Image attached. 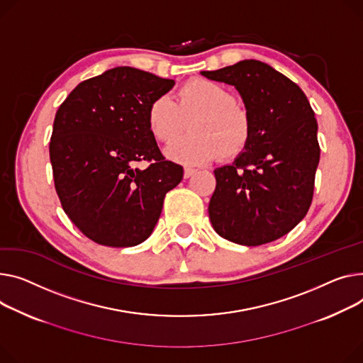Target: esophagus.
Instances as JSON below:
<instances>
[{"label":"esophagus","mask_w":363,"mask_h":363,"mask_svg":"<svg viewBox=\"0 0 363 363\" xmlns=\"http://www.w3.org/2000/svg\"><path fill=\"white\" fill-rule=\"evenodd\" d=\"M194 174H196V169H192V167H185L184 169V178L185 179H188L189 177H192Z\"/></svg>","instance_id":"1"}]
</instances>
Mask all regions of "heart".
Masks as SVG:
<instances>
[{"mask_svg":"<svg viewBox=\"0 0 363 363\" xmlns=\"http://www.w3.org/2000/svg\"><path fill=\"white\" fill-rule=\"evenodd\" d=\"M178 104L162 94L152 101L147 124L157 141L167 143L191 123L193 133L172 141L166 156L178 163L201 164L217 156L228 160L242 153L252 134L250 113L225 86L196 79L178 90Z\"/></svg>","mask_w":363,"mask_h":363,"instance_id":"obj_1","label":"heart"}]
</instances>
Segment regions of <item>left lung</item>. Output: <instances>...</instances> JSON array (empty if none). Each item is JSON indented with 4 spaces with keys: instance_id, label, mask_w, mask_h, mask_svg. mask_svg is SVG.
Here are the masks:
<instances>
[{
    "instance_id": "8db88e82",
    "label": "left lung",
    "mask_w": 363,
    "mask_h": 363,
    "mask_svg": "<svg viewBox=\"0 0 363 363\" xmlns=\"http://www.w3.org/2000/svg\"><path fill=\"white\" fill-rule=\"evenodd\" d=\"M201 74L235 86L252 123L245 152L214 171L210 222L239 245L273 242L303 219L312 203L320 162L313 111L296 83L257 60Z\"/></svg>"
}]
</instances>
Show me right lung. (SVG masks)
Here are the masks:
<instances>
[{
    "instance_id": "right-lung-1",
    "label": "right lung",
    "mask_w": 363,
    "mask_h": 363,
    "mask_svg": "<svg viewBox=\"0 0 363 363\" xmlns=\"http://www.w3.org/2000/svg\"><path fill=\"white\" fill-rule=\"evenodd\" d=\"M175 82L116 67L82 82L54 119L50 157L69 220L93 242L124 248L146 240L184 169L160 153L147 124L153 99ZM149 162L140 169L136 163Z\"/></svg>"
}]
</instances>
